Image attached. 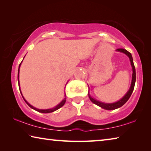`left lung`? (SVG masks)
Instances as JSON below:
<instances>
[{
  "label": "left lung",
  "instance_id": "left-lung-1",
  "mask_svg": "<svg viewBox=\"0 0 151 151\" xmlns=\"http://www.w3.org/2000/svg\"><path fill=\"white\" fill-rule=\"evenodd\" d=\"M116 51L124 53V54L126 55L127 57L129 58L130 62H131V65L132 66V69L131 85V86H130V88L129 89V91H128L127 93L125 94V95L122 97L121 99H120L119 101L113 103H103V102L96 100V99H94L91 96L90 93H89V90H88V94L89 99H90V100L92 101V103H93L94 104H96L97 106H100L101 108H103L105 110H114V109L120 108V107H121L122 105H124V104L127 103V101L129 100L130 96H131V95L132 94V91H133L134 88L135 82H136V71H135V67L134 65L133 59H132L131 54L129 52V51L124 49V48H118V49L116 50Z\"/></svg>",
  "mask_w": 151,
  "mask_h": 151
}]
</instances>
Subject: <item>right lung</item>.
I'll list each match as a JSON object with an SVG mask.
<instances>
[{"mask_svg":"<svg viewBox=\"0 0 151 151\" xmlns=\"http://www.w3.org/2000/svg\"><path fill=\"white\" fill-rule=\"evenodd\" d=\"M24 59V58H23ZM22 62L20 63V64L19 65V70H18V82H19V90H20V93H21V95H22V98H23V99L24 100V101H25V103H26L28 105H29L30 108L31 109H34V110H35V111H38V112H42V113H50V112H54V111H57V110H58V109H60V107H62L64 104H65V102H66V94H65V98H64V99L63 100L60 102V103L58 104V105H57L56 106H55V107H53V108H52V109H37V108H35V107H34L33 106H32L31 104H30L29 103H28V102L25 100L24 99V96H22V92H21V91H20V83H19V71H20V65H21V63H22ZM66 83H68V82Z\"/></svg>","mask_w":151,"mask_h":151,"instance_id":"add662e5","label":"right lung"}]
</instances>
